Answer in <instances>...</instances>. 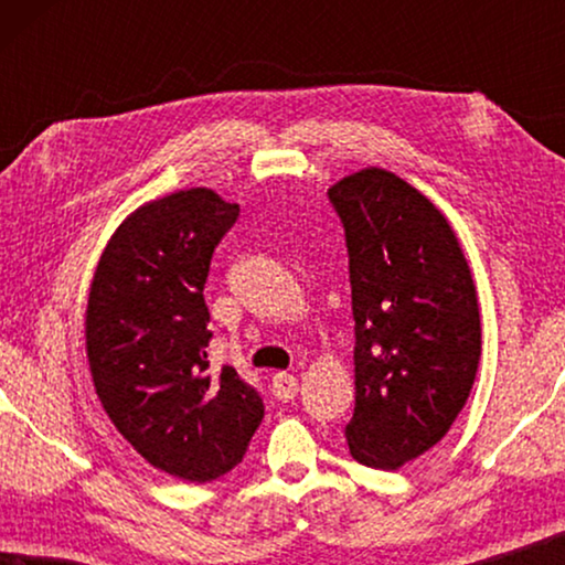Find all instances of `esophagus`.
<instances>
[{"label": "esophagus", "instance_id": "obj_1", "mask_svg": "<svg viewBox=\"0 0 565 565\" xmlns=\"http://www.w3.org/2000/svg\"><path fill=\"white\" fill-rule=\"evenodd\" d=\"M273 393L280 401H290V398H296V393H298V377L296 375H290V373H277L275 377H273Z\"/></svg>", "mask_w": 565, "mask_h": 565}]
</instances>
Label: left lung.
I'll list each match as a JSON object with an SVG mask.
<instances>
[{
  "instance_id": "8db88e82",
  "label": "left lung",
  "mask_w": 565,
  "mask_h": 565,
  "mask_svg": "<svg viewBox=\"0 0 565 565\" xmlns=\"http://www.w3.org/2000/svg\"><path fill=\"white\" fill-rule=\"evenodd\" d=\"M344 223L354 316V414L362 466L398 470L435 447L466 406L481 311L450 221L414 184L365 167L329 188Z\"/></svg>"
}]
</instances>
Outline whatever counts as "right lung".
<instances>
[{
    "label": "right lung",
    "instance_id": "add662e5",
    "mask_svg": "<svg viewBox=\"0 0 565 565\" xmlns=\"http://www.w3.org/2000/svg\"><path fill=\"white\" fill-rule=\"evenodd\" d=\"M238 205L188 188L128 213L89 282L84 347L122 439L164 473L213 481L249 450L265 406L231 365L211 370L203 288Z\"/></svg>",
    "mask_w": 565,
    "mask_h": 565
}]
</instances>
